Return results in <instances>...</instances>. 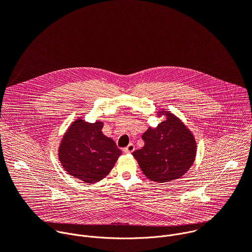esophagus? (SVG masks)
<instances>
[{"mask_svg": "<svg viewBox=\"0 0 252 252\" xmlns=\"http://www.w3.org/2000/svg\"><path fill=\"white\" fill-rule=\"evenodd\" d=\"M134 145H132V143H129V145L126 147V148H125L124 149V152L126 153V154H131L133 151H134Z\"/></svg>", "mask_w": 252, "mask_h": 252, "instance_id": "34e87169", "label": "esophagus"}]
</instances>
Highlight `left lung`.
Here are the masks:
<instances>
[{
    "label": "left lung",
    "instance_id": "1",
    "mask_svg": "<svg viewBox=\"0 0 252 252\" xmlns=\"http://www.w3.org/2000/svg\"><path fill=\"white\" fill-rule=\"evenodd\" d=\"M166 120L142 134L145 146L134 151L141 171L153 182L167 183L183 176L192 165L196 142L190 130L169 112H159Z\"/></svg>",
    "mask_w": 252,
    "mask_h": 252
}]
</instances>
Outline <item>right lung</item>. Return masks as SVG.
I'll list each match as a JSON object with an SVG mask.
<instances>
[{
	"label": "right lung",
	"instance_id": "obj_1",
	"mask_svg": "<svg viewBox=\"0 0 252 252\" xmlns=\"http://www.w3.org/2000/svg\"><path fill=\"white\" fill-rule=\"evenodd\" d=\"M103 124L77 120L67 128L59 148V159L68 174L87 184L105 177L122 155L115 141L101 132Z\"/></svg>",
	"mask_w": 252,
	"mask_h": 252
}]
</instances>
